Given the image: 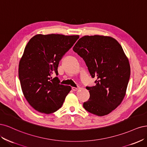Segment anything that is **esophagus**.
<instances>
[{"label":"esophagus","instance_id":"1","mask_svg":"<svg viewBox=\"0 0 147 147\" xmlns=\"http://www.w3.org/2000/svg\"><path fill=\"white\" fill-rule=\"evenodd\" d=\"M80 88V87H72V89H73V90H74V91H76V90H78Z\"/></svg>","mask_w":147,"mask_h":147}]
</instances>
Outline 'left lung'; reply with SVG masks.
<instances>
[{
    "label": "left lung",
    "instance_id": "obj_1",
    "mask_svg": "<svg viewBox=\"0 0 147 147\" xmlns=\"http://www.w3.org/2000/svg\"><path fill=\"white\" fill-rule=\"evenodd\" d=\"M73 50L82 57L94 86L87 87L90 98L83 107L98 116L109 114L123 99L130 78L131 69L121 46L115 39L100 35L84 36Z\"/></svg>",
    "mask_w": 147,
    "mask_h": 147
}]
</instances>
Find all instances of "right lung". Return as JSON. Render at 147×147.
Masks as SVG:
<instances>
[{"instance_id":"obj_1","label":"right lung","mask_w":147,"mask_h":147,"mask_svg":"<svg viewBox=\"0 0 147 147\" xmlns=\"http://www.w3.org/2000/svg\"><path fill=\"white\" fill-rule=\"evenodd\" d=\"M78 35H36L26 45L19 64L18 74L22 93L29 105L41 113L60 109L71 88L60 84L59 64L78 40Z\"/></svg>"}]
</instances>
